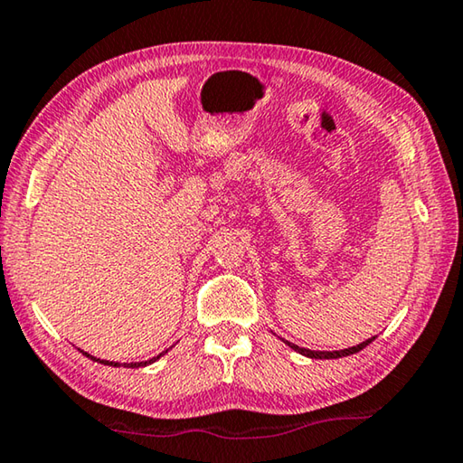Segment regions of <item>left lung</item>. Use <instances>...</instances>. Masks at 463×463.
Segmentation results:
<instances>
[{
  "mask_svg": "<svg viewBox=\"0 0 463 463\" xmlns=\"http://www.w3.org/2000/svg\"><path fill=\"white\" fill-rule=\"evenodd\" d=\"M373 339H367L364 343L355 345V347H349V349H341V351H310V349H304V347H298V345L294 343H288L289 347H292L294 351H298V354L307 355V357H312V359H336V357H345V355H354L357 354V351H362L365 345H370Z\"/></svg>",
  "mask_w": 463,
  "mask_h": 463,
  "instance_id": "8db88e82",
  "label": "left lung"
}]
</instances>
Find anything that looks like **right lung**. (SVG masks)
I'll return each instance as SVG.
<instances>
[{
  "label": "right lung",
  "instance_id": "1",
  "mask_svg": "<svg viewBox=\"0 0 463 463\" xmlns=\"http://www.w3.org/2000/svg\"><path fill=\"white\" fill-rule=\"evenodd\" d=\"M83 355H88V354H83ZM163 354H159L156 357H153V359H148V362H140V364H124V367H143V365H148V364H153V362H156V359H159ZM88 357H91V355H88ZM93 362H99V359H96V357H91ZM99 364H104V365H114V367H120L122 364H116V362H106V359H101Z\"/></svg>",
  "mask_w": 463,
  "mask_h": 463
}]
</instances>
